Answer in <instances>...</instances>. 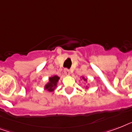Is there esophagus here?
Listing matches in <instances>:
<instances>
[{
  "instance_id": "esophagus-1",
  "label": "esophagus",
  "mask_w": 132,
  "mask_h": 132,
  "mask_svg": "<svg viewBox=\"0 0 132 132\" xmlns=\"http://www.w3.org/2000/svg\"><path fill=\"white\" fill-rule=\"evenodd\" d=\"M64 74L66 75H67V76L70 75V70H68V69H67V68H65V69H64Z\"/></svg>"
}]
</instances>
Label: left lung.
I'll list each match as a JSON object with an SVG mask.
<instances>
[{
    "label": "left lung",
    "mask_w": 132,
    "mask_h": 132,
    "mask_svg": "<svg viewBox=\"0 0 132 132\" xmlns=\"http://www.w3.org/2000/svg\"><path fill=\"white\" fill-rule=\"evenodd\" d=\"M81 80H83V81H85V83H84V84L85 85H86V84L87 82H88V79H86V78H85L84 77H83V76H81ZM89 84H88L87 85H86V86H85V88H86V90H88V88H89Z\"/></svg>",
    "instance_id": "8db88e82"
}]
</instances>
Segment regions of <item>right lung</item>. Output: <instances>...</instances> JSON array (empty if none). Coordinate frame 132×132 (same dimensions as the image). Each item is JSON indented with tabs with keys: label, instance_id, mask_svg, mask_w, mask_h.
I'll list each match as a JSON object with an SVG mask.
<instances>
[{
	"label": "right lung",
	"instance_id": "right-lung-1",
	"mask_svg": "<svg viewBox=\"0 0 132 132\" xmlns=\"http://www.w3.org/2000/svg\"><path fill=\"white\" fill-rule=\"evenodd\" d=\"M60 80V77L57 75H53V77H48V81L44 85V90L48 92H53L55 89L57 87L58 81Z\"/></svg>",
	"mask_w": 132,
	"mask_h": 132
}]
</instances>
